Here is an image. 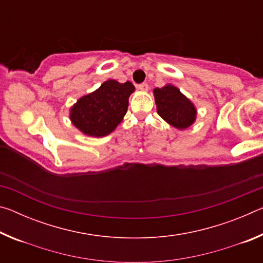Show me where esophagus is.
<instances>
[{"label": "esophagus", "instance_id": "esophagus-1", "mask_svg": "<svg viewBox=\"0 0 263 263\" xmlns=\"http://www.w3.org/2000/svg\"><path fill=\"white\" fill-rule=\"evenodd\" d=\"M138 89H139L140 91H147L148 90V84L147 83L138 84Z\"/></svg>", "mask_w": 263, "mask_h": 263}]
</instances>
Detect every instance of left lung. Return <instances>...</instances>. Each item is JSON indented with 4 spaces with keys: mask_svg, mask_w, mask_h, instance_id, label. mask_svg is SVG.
Returning <instances> with one entry per match:
<instances>
[{
    "mask_svg": "<svg viewBox=\"0 0 263 263\" xmlns=\"http://www.w3.org/2000/svg\"><path fill=\"white\" fill-rule=\"evenodd\" d=\"M153 94L159 116L169 125L185 130L195 123L197 116L196 106L179 88L166 84L162 88H155Z\"/></svg>",
    "mask_w": 263,
    "mask_h": 263,
    "instance_id": "1",
    "label": "left lung"
}]
</instances>
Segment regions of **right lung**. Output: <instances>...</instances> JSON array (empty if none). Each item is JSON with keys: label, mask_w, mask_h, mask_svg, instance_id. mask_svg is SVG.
I'll return each mask as SVG.
<instances>
[{"label": "right lung", "mask_w": 263, "mask_h": 263, "mask_svg": "<svg viewBox=\"0 0 263 263\" xmlns=\"http://www.w3.org/2000/svg\"><path fill=\"white\" fill-rule=\"evenodd\" d=\"M135 86L108 80L99 89L82 96L69 110L73 125L89 137H105L116 130L125 116Z\"/></svg>", "instance_id": "1"}]
</instances>
